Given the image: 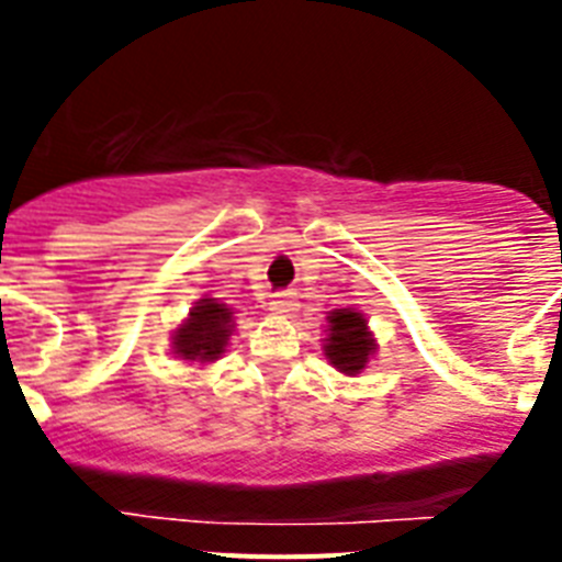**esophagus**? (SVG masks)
<instances>
[{
    "mask_svg": "<svg viewBox=\"0 0 562 562\" xmlns=\"http://www.w3.org/2000/svg\"><path fill=\"white\" fill-rule=\"evenodd\" d=\"M270 310L276 312V315H292V312L297 310V301L292 292H276L270 301Z\"/></svg>",
    "mask_w": 562,
    "mask_h": 562,
    "instance_id": "1",
    "label": "esophagus"
}]
</instances>
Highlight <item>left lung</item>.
<instances>
[{
	"instance_id": "obj_1",
	"label": "left lung",
	"mask_w": 562,
	"mask_h": 562,
	"mask_svg": "<svg viewBox=\"0 0 562 562\" xmlns=\"http://www.w3.org/2000/svg\"><path fill=\"white\" fill-rule=\"evenodd\" d=\"M329 329H326V360L335 366L340 374H360L366 369L369 357L374 355L376 342L371 337L366 317L355 310H335L329 312Z\"/></svg>"
}]
</instances>
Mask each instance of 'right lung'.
Instances as JSON below:
<instances>
[{
  "label": "right lung",
  "instance_id": "obj_1",
  "mask_svg": "<svg viewBox=\"0 0 562 562\" xmlns=\"http://www.w3.org/2000/svg\"><path fill=\"white\" fill-rule=\"evenodd\" d=\"M233 331V310L216 297H202L191 310L186 324L173 331V355L182 360L213 362L227 349Z\"/></svg>",
  "mask_w": 562,
  "mask_h": 562
}]
</instances>
